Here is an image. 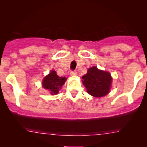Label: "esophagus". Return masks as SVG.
<instances>
[{"instance_id":"1","label":"esophagus","mask_w":147,"mask_h":147,"mask_svg":"<svg viewBox=\"0 0 147 147\" xmlns=\"http://www.w3.org/2000/svg\"><path fill=\"white\" fill-rule=\"evenodd\" d=\"M69 74H70L71 76L75 77V76H76V75H77V72L75 70H72V71H70Z\"/></svg>"}]
</instances>
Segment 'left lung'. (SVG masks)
Listing matches in <instances>:
<instances>
[{"label": "left lung", "instance_id": "obj_1", "mask_svg": "<svg viewBox=\"0 0 147 147\" xmlns=\"http://www.w3.org/2000/svg\"><path fill=\"white\" fill-rule=\"evenodd\" d=\"M82 79L83 84L90 95L100 97L109 93L112 84V78L109 72L92 67L89 68L87 73L82 76Z\"/></svg>", "mask_w": 147, "mask_h": 147}]
</instances>
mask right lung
Returning <instances> with one entry per match:
<instances>
[{
    "label": "right lung",
    "mask_w": 147,
    "mask_h": 147,
    "mask_svg": "<svg viewBox=\"0 0 147 147\" xmlns=\"http://www.w3.org/2000/svg\"><path fill=\"white\" fill-rule=\"evenodd\" d=\"M65 78L59 77L55 71L53 70L42 80V87L47 89L51 94H57L66 80Z\"/></svg>",
    "instance_id": "add662e5"
}]
</instances>
